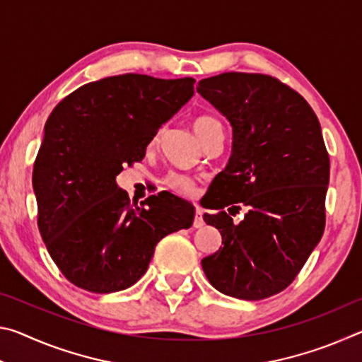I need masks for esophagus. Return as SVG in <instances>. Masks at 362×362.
<instances>
[{
    "label": "esophagus",
    "mask_w": 362,
    "mask_h": 362,
    "mask_svg": "<svg viewBox=\"0 0 362 362\" xmlns=\"http://www.w3.org/2000/svg\"><path fill=\"white\" fill-rule=\"evenodd\" d=\"M204 225V220H203V214H201L199 211H196L194 214V220H193V226L194 228H201V226Z\"/></svg>",
    "instance_id": "esophagus-1"
}]
</instances>
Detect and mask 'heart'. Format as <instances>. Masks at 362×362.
<instances>
[{
    "instance_id": "b5f03b06",
    "label": "heart",
    "mask_w": 362,
    "mask_h": 362,
    "mask_svg": "<svg viewBox=\"0 0 362 362\" xmlns=\"http://www.w3.org/2000/svg\"><path fill=\"white\" fill-rule=\"evenodd\" d=\"M193 127H194V132L198 134V137L201 139V142L203 144H206L207 140L216 136V134L223 132L222 122L216 118H212V116H198L193 122ZM156 140H158V136L155 137V140H153V144H155ZM166 183L168 187L174 189V192L182 193V194H193L196 189V179L185 174H177V173L169 174L166 177Z\"/></svg>"
}]
</instances>
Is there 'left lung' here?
Instances as JSON below:
<instances>
[{
	"label": "left lung",
	"mask_w": 362,
	"mask_h": 362,
	"mask_svg": "<svg viewBox=\"0 0 362 362\" xmlns=\"http://www.w3.org/2000/svg\"><path fill=\"white\" fill-rule=\"evenodd\" d=\"M196 90L233 126L228 166L211 185L220 212L204 214L223 247L201 265L225 296L272 297L296 279L326 226L330 163L320 121L297 90L262 73H220ZM240 204L250 211L235 226Z\"/></svg>",
	"instance_id": "1"
}]
</instances>
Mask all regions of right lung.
I'll return each instance as SVG.
<instances>
[{
  "instance_id": "right-lung-1",
  "label": "right lung",
  "mask_w": 362,
  "mask_h": 362,
  "mask_svg": "<svg viewBox=\"0 0 362 362\" xmlns=\"http://www.w3.org/2000/svg\"><path fill=\"white\" fill-rule=\"evenodd\" d=\"M194 94V79L139 73L81 86L49 115L33 166L38 228L47 252L79 289L110 293L144 276L156 244L189 228L194 209L170 193L131 203L116 175Z\"/></svg>"
}]
</instances>
